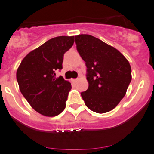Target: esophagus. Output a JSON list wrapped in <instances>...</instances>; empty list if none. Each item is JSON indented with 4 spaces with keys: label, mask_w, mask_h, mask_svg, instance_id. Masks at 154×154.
Returning a JSON list of instances; mask_svg holds the SVG:
<instances>
[{
    "label": "esophagus",
    "mask_w": 154,
    "mask_h": 154,
    "mask_svg": "<svg viewBox=\"0 0 154 154\" xmlns=\"http://www.w3.org/2000/svg\"><path fill=\"white\" fill-rule=\"evenodd\" d=\"M79 80V79L78 78H76V79H73V80H74V82H77V80Z\"/></svg>",
    "instance_id": "1"
}]
</instances>
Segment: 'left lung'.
<instances>
[{
	"mask_svg": "<svg viewBox=\"0 0 154 154\" xmlns=\"http://www.w3.org/2000/svg\"><path fill=\"white\" fill-rule=\"evenodd\" d=\"M77 50L86 62L88 88L81 92L91 111L105 113L125 97L132 79L128 60L117 49L87 34L75 35Z\"/></svg>",
	"mask_w": 154,
	"mask_h": 154,
	"instance_id": "left-lung-1",
	"label": "left lung"
}]
</instances>
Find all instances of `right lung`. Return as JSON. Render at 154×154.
Returning a JSON list of instances; mask_svg holds the SVG:
<instances>
[{
    "mask_svg": "<svg viewBox=\"0 0 154 154\" xmlns=\"http://www.w3.org/2000/svg\"><path fill=\"white\" fill-rule=\"evenodd\" d=\"M74 36H58L29 52L16 72L20 91L30 106L41 115L53 117L66 108L71 85L56 71L63 68L64 54L71 47Z\"/></svg>",
    "mask_w": 154,
    "mask_h": 154,
    "instance_id": "1",
    "label": "right lung"
}]
</instances>
